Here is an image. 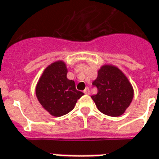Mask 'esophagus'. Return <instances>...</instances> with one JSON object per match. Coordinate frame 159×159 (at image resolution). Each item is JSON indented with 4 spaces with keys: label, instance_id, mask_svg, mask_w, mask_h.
<instances>
[{
    "label": "esophagus",
    "instance_id": "34e87169",
    "mask_svg": "<svg viewBox=\"0 0 159 159\" xmlns=\"http://www.w3.org/2000/svg\"><path fill=\"white\" fill-rule=\"evenodd\" d=\"M84 93H85V94H86V95L90 94V89H89L88 87H86V88L84 90Z\"/></svg>",
    "mask_w": 159,
    "mask_h": 159
}]
</instances>
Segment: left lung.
I'll return each mask as SVG.
<instances>
[{"label":"left lung","instance_id":"left-lung-1","mask_svg":"<svg viewBox=\"0 0 159 159\" xmlns=\"http://www.w3.org/2000/svg\"><path fill=\"white\" fill-rule=\"evenodd\" d=\"M92 85L98 88L92 100L100 112L110 116H121L134 98V89L128 78L115 66L101 67Z\"/></svg>","mask_w":159,"mask_h":159}]
</instances>
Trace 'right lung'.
Returning <instances> with one entry per match:
<instances>
[{
  "label": "right lung",
  "instance_id": "1",
  "mask_svg": "<svg viewBox=\"0 0 159 159\" xmlns=\"http://www.w3.org/2000/svg\"><path fill=\"white\" fill-rule=\"evenodd\" d=\"M66 64L58 61L45 68L39 79L36 95L50 115L61 116L70 112L84 93L76 90L74 80L67 78Z\"/></svg>",
  "mask_w": 159,
  "mask_h": 159
}]
</instances>
